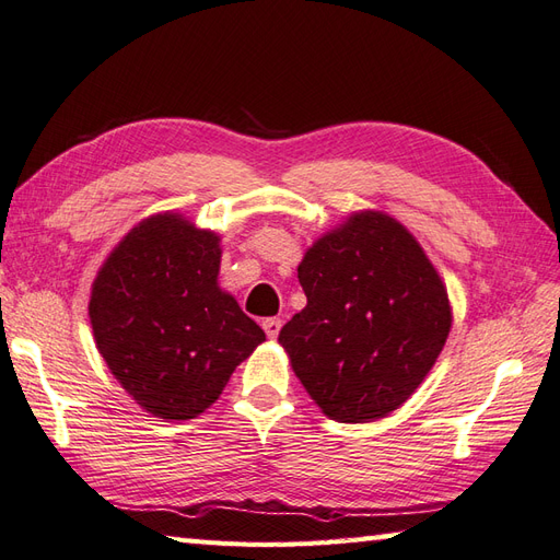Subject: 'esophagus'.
Wrapping results in <instances>:
<instances>
[{
	"label": "esophagus",
	"instance_id": "34e87169",
	"mask_svg": "<svg viewBox=\"0 0 560 560\" xmlns=\"http://www.w3.org/2000/svg\"><path fill=\"white\" fill-rule=\"evenodd\" d=\"M280 329H282V319H280V317H268V319H264V331H266L268 338H278Z\"/></svg>",
	"mask_w": 560,
	"mask_h": 560
}]
</instances>
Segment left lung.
Wrapping results in <instances>:
<instances>
[{"instance_id":"left-lung-1","label":"left lung","mask_w":560,"mask_h":560,"mask_svg":"<svg viewBox=\"0 0 560 560\" xmlns=\"http://www.w3.org/2000/svg\"><path fill=\"white\" fill-rule=\"evenodd\" d=\"M296 270L308 303L278 343L311 399L338 422L399 409L430 374L453 325L446 284L416 235L387 212H350Z\"/></svg>"}]
</instances>
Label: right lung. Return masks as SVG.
<instances>
[{
    "label": "right lung",
    "instance_id": "1",
    "mask_svg": "<svg viewBox=\"0 0 560 560\" xmlns=\"http://www.w3.org/2000/svg\"><path fill=\"white\" fill-rule=\"evenodd\" d=\"M222 235L182 212L135 224L100 266L89 317L112 376L147 413L191 420L219 399L264 329L219 287Z\"/></svg>",
    "mask_w": 560,
    "mask_h": 560
}]
</instances>
